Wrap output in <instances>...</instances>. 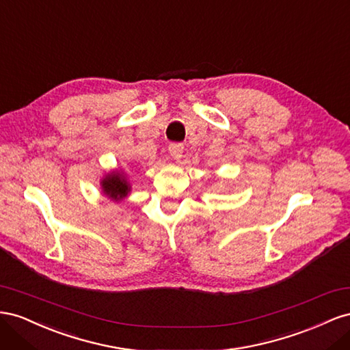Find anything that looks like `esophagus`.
<instances>
[{
    "label": "esophagus",
    "instance_id": "34e87169",
    "mask_svg": "<svg viewBox=\"0 0 350 350\" xmlns=\"http://www.w3.org/2000/svg\"><path fill=\"white\" fill-rule=\"evenodd\" d=\"M183 151H185V146H183V144L173 142V144H170V146H168V152H170V155H172V157H173V158H176V159L182 158Z\"/></svg>",
    "mask_w": 350,
    "mask_h": 350
}]
</instances>
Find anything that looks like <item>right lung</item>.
Listing matches in <instances>:
<instances>
[{"mask_svg": "<svg viewBox=\"0 0 350 350\" xmlns=\"http://www.w3.org/2000/svg\"><path fill=\"white\" fill-rule=\"evenodd\" d=\"M103 189L104 192L113 199H120L127 195V192L131 191L127 182L124 180V177L118 173L109 174L105 180L103 182Z\"/></svg>", "mask_w": 350, "mask_h": 350, "instance_id": "obj_1", "label": "right lung"}]
</instances>
